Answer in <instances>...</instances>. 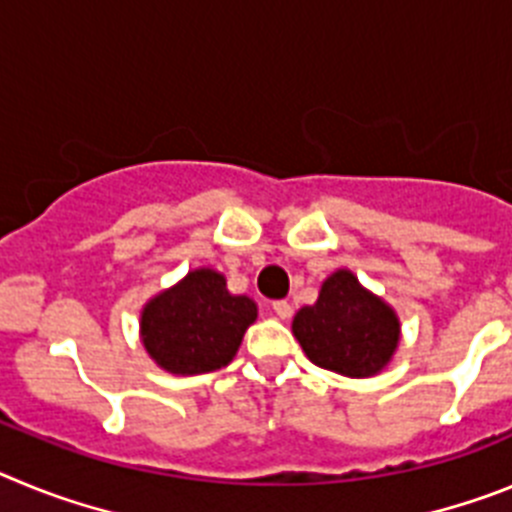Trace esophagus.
Listing matches in <instances>:
<instances>
[{
  "label": "esophagus",
  "mask_w": 512,
  "mask_h": 512,
  "mask_svg": "<svg viewBox=\"0 0 512 512\" xmlns=\"http://www.w3.org/2000/svg\"><path fill=\"white\" fill-rule=\"evenodd\" d=\"M271 310H274V315H277V318H282V320H287L289 315H292V305H289L287 300H277L274 305H271Z\"/></svg>",
  "instance_id": "1"
}]
</instances>
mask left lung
<instances>
[{
  "instance_id": "1",
  "label": "left lung",
  "mask_w": 512,
  "mask_h": 512,
  "mask_svg": "<svg viewBox=\"0 0 512 512\" xmlns=\"http://www.w3.org/2000/svg\"><path fill=\"white\" fill-rule=\"evenodd\" d=\"M292 330L312 364L346 377H372L390 361L400 323L351 271H336L323 282L318 302L297 312Z\"/></svg>"
}]
</instances>
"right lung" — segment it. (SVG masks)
Masks as SVG:
<instances>
[{"mask_svg":"<svg viewBox=\"0 0 512 512\" xmlns=\"http://www.w3.org/2000/svg\"><path fill=\"white\" fill-rule=\"evenodd\" d=\"M253 320V300L230 295L223 274L197 269L148 302L140 333L166 372L207 374L230 364Z\"/></svg>","mask_w":512,"mask_h":512,"instance_id":"right-lung-1","label":"right lung"}]
</instances>
